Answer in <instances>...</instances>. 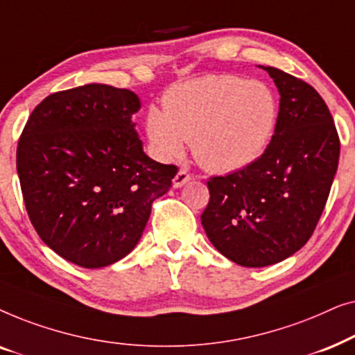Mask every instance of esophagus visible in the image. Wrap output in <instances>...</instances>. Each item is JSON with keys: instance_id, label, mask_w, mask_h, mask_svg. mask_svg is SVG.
Masks as SVG:
<instances>
[{"instance_id": "34e87169", "label": "esophagus", "mask_w": 355, "mask_h": 355, "mask_svg": "<svg viewBox=\"0 0 355 355\" xmlns=\"http://www.w3.org/2000/svg\"><path fill=\"white\" fill-rule=\"evenodd\" d=\"M189 181H191V176H189V173L186 171V169H179L178 174L173 179V187L174 189H179V187H182L184 184L189 182Z\"/></svg>"}]
</instances>
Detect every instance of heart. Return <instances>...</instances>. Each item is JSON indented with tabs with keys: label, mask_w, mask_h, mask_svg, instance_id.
Masks as SVG:
<instances>
[{
	"label": "heart",
	"mask_w": 355,
	"mask_h": 355,
	"mask_svg": "<svg viewBox=\"0 0 355 355\" xmlns=\"http://www.w3.org/2000/svg\"><path fill=\"white\" fill-rule=\"evenodd\" d=\"M278 121V96L265 82L205 76L169 89L163 110L150 106L145 134L162 162L181 157L192 139V153L203 168L236 173L265 153Z\"/></svg>",
	"instance_id": "b5f03b06"
}]
</instances>
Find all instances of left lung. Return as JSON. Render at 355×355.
I'll return each mask as SVG.
<instances>
[{
    "label": "left lung",
    "mask_w": 355,
    "mask_h": 355,
    "mask_svg": "<svg viewBox=\"0 0 355 355\" xmlns=\"http://www.w3.org/2000/svg\"><path fill=\"white\" fill-rule=\"evenodd\" d=\"M260 67L281 96L273 140L250 166L208 181L210 202L200 216L215 249L247 268L278 263L307 244L339 162L336 125L318 92Z\"/></svg>",
    "instance_id": "left-lung-1"
}]
</instances>
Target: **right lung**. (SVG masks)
Instances as JSON below:
<instances>
[{
  "label": "right lung",
  "instance_id": "add662e5",
  "mask_svg": "<svg viewBox=\"0 0 355 355\" xmlns=\"http://www.w3.org/2000/svg\"><path fill=\"white\" fill-rule=\"evenodd\" d=\"M134 92L87 84L46 96L17 145V174L40 239L84 268L118 261L137 245L152 203L178 168L147 157L135 130Z\"/></svg>",
  "mask_w": 355,
  "mask_h": 355
}]
</instances>
